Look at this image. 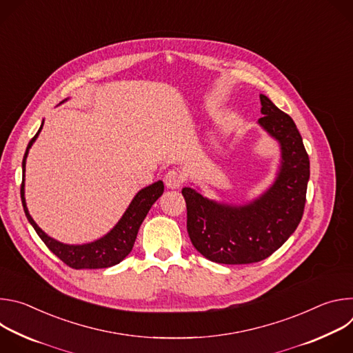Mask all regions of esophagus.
<instances>
[{
    "instance_id": "esophagus-1",
    "label": "esophagus",
    "mask_w": 353,
    "mask_h": 353,
    "mask_svg": "<svg viewBox=\"0 0 353 353\" xmlns=\"http://www.w3.org/2000/svg\"><path fill=\"white\" fill-rule=\"evenodd\" d=\"M183 174L179 172V170H169L166 174H165V184L168 188H179L181 184H183Z\"/></svg>"
}]
</instances>
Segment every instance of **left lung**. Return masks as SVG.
Masks as SVG:
<instances>
[{"label":"left lung","instance_id":"8db88e82","mask_svg":"<svg viewBox=\"0 0 353 353\" xmlns=\"http://www.w3.org/2000/svg\"><path fill=\"white\" fill-rule=\"evenodd\" d=\"M259 124L281 145V168L274 184L245 205L221 204L191 187L181 194L187 232L205 259L219 264H251L270 257L296 230L306 204L310 161L290 116L260 94Z\"/></svg>","mask_w":353,"mask_h":353}]
</instances>
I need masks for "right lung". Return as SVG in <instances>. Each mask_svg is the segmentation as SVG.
<instances>
[{"label":"right lung","mask_w":353,"mask_h":353,"mask_svg":"<svg viewBox=\"0 0 353 353\" xmlns=\"http://www.w3.org/2000/svg\"><path fill=\"white\" fill-rule=\"evenodd\" d=\"M43 128V123L36 132V135L30 139L28 143L26 152L22 161V185H21V198H22V205L25 215L39 237L43 240V243L50 248L53 254H56L64 264H67L71 268L75 270H96V268H109L120 261H123L132 250V245L135 243L139 226L142 221L145 219L146 214L149 212L150 207L155 204V201L163 194L165 185L163 181H157L154 184H150L134 196L131 201L130 207L119 221V223L103 237H100L99 240H94L92 243L86 244H64L53 237L47 236L33 221L30 216L28 207H26V201H25V166H26V158L29 154V149L36 141L39 132Z\"/></svg>","instance_id":"right-lung-1"}]
</instances>
